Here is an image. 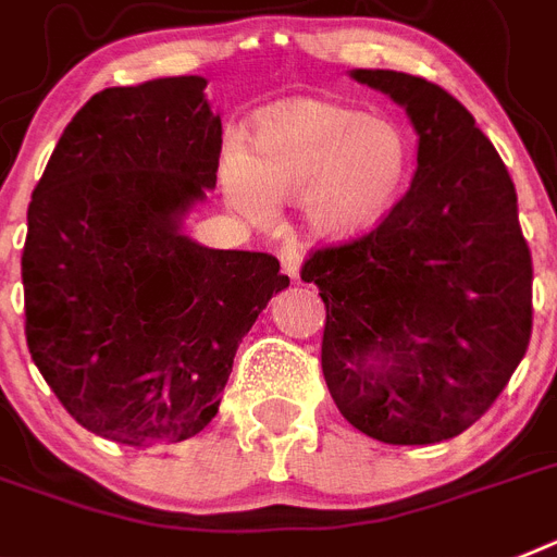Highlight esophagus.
Instances as JSON below:
<instances>
[{"mask_svg":"<svg viewBox=\"0 0 557 557\" xmlns=\"http://www.w3.org/2000/svg\"><path fill=\"white\" fill-rule=\"evenodd\" d=\"M278 261H282L284 273L289 278H298V270H301V250H298V245H284L278 250Z\"/></svg>","mask_w":557,"mask_h":557,"instance_id":"1","label":"esophagus"}]
</instances>
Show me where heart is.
Wrapping results in <instances>:
<instances>
[{
  "label": "heart",
  "mask_w": 557,
  "mask_h": 557,
  "mask_svg": "<svg viewBox=\"0 0 557 557\" xmlns=\"http://www.w3.org/2000/svg\"><path fill=\"white\" fill-rule=\"evenodd\" d=\"M410 170L412 147L398 124L338 102L296 99L261 113L250 156H227L224 193L252 219L268 213V199L301 201L312 233L352 238L393 210Z\"/></svg>",
  "instance_id": "1"
}]
</instances>
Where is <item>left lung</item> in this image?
Returning a JSON list of instances; mask_svg holds the SVG:
<instances>
[{
  "label": "left lung",
  "mask_w": 557,
  "mask_h": 557,
  "mask_svg": "<svg viewBox=\"0 0 557 557\" xmlns=\"http://www.w3.org/2000/svg\"><path fill=\"white\" fill-rule=\"evenodd\" d=\"M352 79L404 104L418 170L370 233L301 264L327 310L321 370L356 430L438 444L493 407L530 347L532 252L516 185L470 110L410 73Z\"/></svg>",
  "instance_id": "left-lung-1"
}]
</instances>
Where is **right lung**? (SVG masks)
<instances>
[{
    "mask_svg": "<svg viewBox=\"0 0 557 557\" xmlns=\"http://www.w3.org/2000/svg\"><path fill=\"white\" fill-rule=\"evenodd\" d=\"M205 87L173 76L96 94L27 207V350L64 410L127 447L213 421L238 344L289 284L268 252L210 250L178 230L222 153Z\"/></svg>",
    "mask_w": 557,
    "mask_h": 557,
    "instance_id": "right-lung-1",
    "label": "right lung"
}]
</instances>
